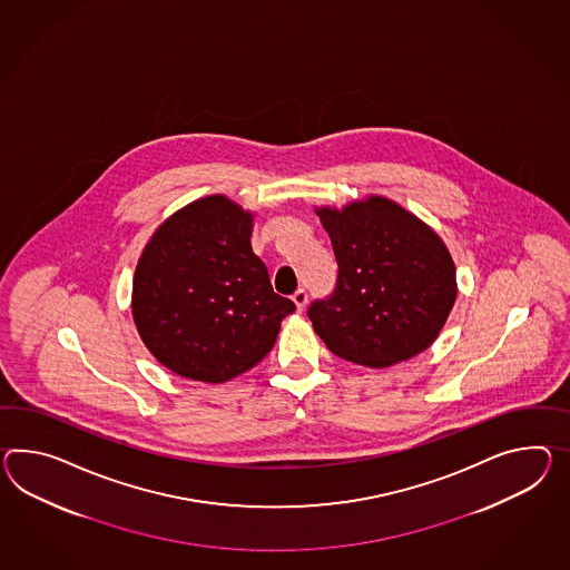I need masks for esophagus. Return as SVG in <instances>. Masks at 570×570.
Returning a JSON list of instances; mask_svg holds the SVG:
<instances>
[{"label":"esophagus","instance_id":"34e87169","mask_svg":"<svg viewBox=\"0 0 570 570\" xmlns=\"http://www.w3.org/2000/svg\"><path fill=\"white\" fill-rule=\"evenodd\" d=\"M292 301L296 305V311H305L306 303H308V294L305 288H298V291L292 294Z\"/></svg>","mask_w":570,"mask_h":570}]
</instances>
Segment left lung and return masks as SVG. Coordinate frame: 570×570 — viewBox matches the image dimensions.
Listing matches in <instances>:
<instances>
[{"mask_svg": "<svg viewBox=\"0 0 570 570\" xmlns=\"http://www.w3.org/2000/svg\"><path fill=\"white\" fill-rule=\"evenodd\" d=\"M315 212L337 259L334 294L308 306L315 334L335 356L371 368L424 352L458 298L441 236L381 195Z\"/></svg>", "mask_w": 570, "mask_h": 570, "instance_id": "1", "label": "left lung"}]
</instances>
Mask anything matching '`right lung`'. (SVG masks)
Here are the masks:
<instances>
[{"label":"right lung","mask_w":570,"mask_h":570,"mask_svg":"<svg viewBox=\"0 0 570 570\" xmlns=\"http://www.w3.org/2000/svg\"><path fill=\"white\" fill-rule=\"evenodd\" d=\"M253 212L208 195L175 212L141 250L131 313L139 337L175 375L224 383L276 344L296 308L250 249Z\"/></svg>","instance_id":"obj_1"}]
</instances>
